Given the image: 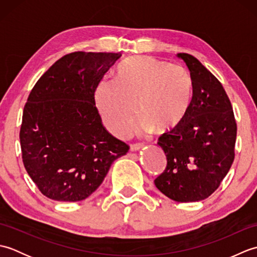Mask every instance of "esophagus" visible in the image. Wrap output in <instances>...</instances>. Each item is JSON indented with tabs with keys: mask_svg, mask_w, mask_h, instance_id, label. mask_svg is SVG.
I'll list each match as a JSON object with an SVG mask.
<instances>
[{
	"mask_svg": "<svg viewBox=\"0 0 257 257\" xmlns=\"http://www.w3.org/2000/svg\"><path fill=\"white\" fill-rule=\"evenodd\" d=\"M141 148H143V145L141 144H136V145H132L130 146V151H139Z\"/></svg>",
	"mask_w": 257,
	"mask_h": 257,
	"instance_id": "1",
	"label": "esophagus"
}]
</instances>
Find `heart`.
Segmentation results:
<instances>
[{
    "label": "heart",
    "instance_id": "heart-1",
    "mask_svg": "<svg viewBox=\"0 0 257 257\" xmlns=\"http://www.w3.org/2000/svg\"><path fill=\"white\" fill-rule=\"evenodd\" d=\"M94 97L103 125L117 137L130 133L137 112L146 132L165 136L176 133L187 119L193 83L181 66L133 56L118 65L114 81L105 79L97 85Z\"/></svg>",
    "mask_w": 257,
    "mask_h": 257
}]
</instances>
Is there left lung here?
Wrapping results in <instances>:
<instances>
[{
	"label": "left lung",
	"mask_w": 257,
	"mask_h": 257,
	"mask_svg": "<svg viewBox=\"0 0 257 257\" xmlns=\"http://www.w3.org/2000/svg\"><path fill=\"white\" fill-rule=\"evenodd\" d=\"M177 56L190 70L193 100L181 127L159 138L167 168L155 184L173 201L196 202L214 192L230 170L237 129L231 101L215 76L190 54Z\"/></svg>",
	"instance_id": "obj_1"
}]
</instances>
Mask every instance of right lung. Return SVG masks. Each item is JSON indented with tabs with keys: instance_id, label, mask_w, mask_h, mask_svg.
I'll return each mask as SVG.
<instances>
[{
	"instance_id": "add662e5",
	"label": "right lung",
	"mask_w": 257,
	"mask_h": 257,
	"mask_svg": "<svg viewBox=\"0 0 257 257\" xmlns=\"http://www.w3.org/2000/svg\"><path fill=\"white\" fill-rule=\"evenodd\" d=\"M121 56L67 54L37 80L27 98L20 132L22 159L41 192L55 201L85 200L102 183L129 146L101 123L95 90Z\"/></svg>"
}]
</instances>
